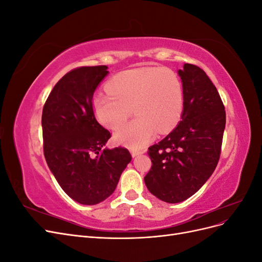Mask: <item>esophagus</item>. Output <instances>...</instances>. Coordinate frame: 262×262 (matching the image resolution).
Returning a JSON list of instances; mask_svg holds the SVG:
<instances>
[{
	"label": "esophagus",
	"instance_id": "34e87169",
	"mask_svg": "<svg viewBox=\"0 0 262 262\" xmlns=\"http://www.w3.org/2000/svg\"><path fill=\"white\" fill-rule=\"evenodd\" d=\"M141 154H143V152H142V150H138V149H132V150H131L132 157H137V156H139V155H141Z\"/></svg>",
	"mask_w": 262,
	"mask_h": 262
}]
</instances>
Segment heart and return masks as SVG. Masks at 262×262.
Segmentation results:
<instances>
[{
	"label": "heart",
	"instance_id": "heart-1",
	"mask_svg": "<svg viewBox=\"0 0 262 262\" xmlns=\"http://www.w3.org/2000/svg\"><path fill=\"white\" fill-rule=\"evenodd\" d=\"M109 94L93 98V112L98 122L117 130L133 109L137 118L117 131V143L143 147L158 131L169 132L177 124L184 108V89L179 76L167 68H140L122 71L107 83Z\"/></svg>",
	"mask_w": 262,
	"mask_h": 262
}]
</instances>
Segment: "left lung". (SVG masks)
I'll return each instance as SVG.
<instances>
[{"label": "left lung", "instance_id": "1", "mask_svg": "<svg viewBox=\"0 0 262 262\" xmlns=\"http://www.w3.org/2000/svg\"><path fill=\"white\" fill-rule=\"evenodd\" d=\"M184 89L181 120L167 137L148 147L152 168L144 177L148 191L167 203L193 195L215 169L226 116L216 87L199 67L178 70Z\"/></svg>", "mask_w": 262, "mask_h": 262}]
</instances>
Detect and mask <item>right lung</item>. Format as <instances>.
<instances>
[{"label": "right lung", "instance_id": "add662e5", "mask_svg": "<svg viewBox=\"0 0 262 262\" xmlns=\"http://www.w3.org/2000/svg\"><path fill=\"white\" fill-rule=\"evenodd\" d=\"M106 66L82 67L55 84L42 110L43 153L49 169L71 199L94 205L112 195L129 150L105 147L110 132L93 112V95L108 75Z\"/></svg>", "mask_w": 262, "mask_h": 262}]
</instances>
